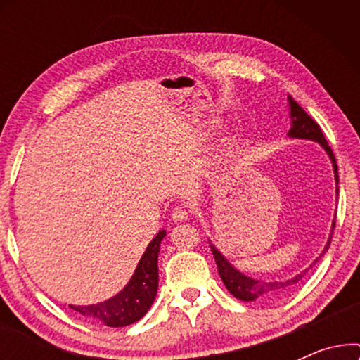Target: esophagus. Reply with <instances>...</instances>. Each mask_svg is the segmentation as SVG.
Here are the masks:
<instances>
[{
  "instance_id": "obj_1",
  "label": "esophagus",
  "mask_w": 360,
  "mask_h": 360,
  "mask_svg": "<svg viewBox=\"0 0 360 360\" xmlns=\"http://www.w3.org/2000/svg\"><path fill=\"white\" fill-rule=\"evenodd\" d=\"M172 219H174L175 223H185V221H188V211H186L184 206H176V208L172 211Z\"/></svg>"
}]
</instances>
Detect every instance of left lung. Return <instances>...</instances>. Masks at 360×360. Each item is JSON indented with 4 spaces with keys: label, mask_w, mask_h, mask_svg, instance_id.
Listing matches in <instances>:
<instances>
[{
    "label": "left lung",
    "mask_w": 360,
    "mask_h": 360,
    "mask_svg": "<svg viewBox=\"0 0 360 360\" xmlns=\"http://www.w3.org/2000/svg\"><path fill=\"white\" fill-rule=\"evenodd\" d=\"M288 115H290V131L287 136L290 137V139H307V141L318 142V144L324 149V152L328 154L329 160H331V164H333L334 181H336V195H338L339 193L338 164H336V159H334L331 147L328 146L326 139H324L323 131L319 129L316 121H313L311 117L308 116V112L304 111L292 96H288ZM334 226H336V221H333L331 234H329L328 243H326V245H324L323 252L319 254L318 259H321V255L329 249ZM208 243H210L211 252H213V255H214L216 265H218L219 277H221V280H223V283L226 285V288L233 293V297H236L238 300H243V302H274V300L285 297V295H288L290 292H292V290L295 288V285H297L300 280L307 275L308 270L311 269V265L318 262V259H316L308 269H304L303 272L297 274L292 278L257 280V278L249 277V275H245L240 272V270L236 269L234 265L231 264L223 254H221V250L216 248L211 240H208Z\"/></svg>",
    "instance_id": "1"
}]
</instances>
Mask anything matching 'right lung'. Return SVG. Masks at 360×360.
<instances>
[{
    "instance_id": "1",
    "label": "right lung",
    "mask_w": 360,
    "mask_h": 360,
    "mask_svg": "<svg viewBox=\"0 0 360 360\" xmlns=\"http://www.w3.org/2000/svg\"><path fill=\"white\" fill-rule=\"evenodd\" d=\"M167 236L162 229L147 245L137 267L124 285V288L115 297L95 304H68L85 318L98 321L110 328H122L139 321L149 311L159 288V250L160 243Z\"/></svg>"
}]
</instances>
